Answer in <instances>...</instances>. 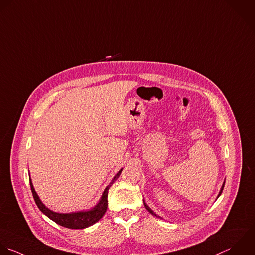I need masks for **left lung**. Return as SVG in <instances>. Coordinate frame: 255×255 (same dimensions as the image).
<instances>
[{
  "instance_id": "1",
  "label": "left lung",
  "mask_w": 255,
  "mask_h": 255,
  "mask_svg": "<svg viewBox=\"0 0 255 255\" xmlns=\"http://www.w3.org/2000/svg\"><path fill=\"white\" fill-rule=\"evenodd\" d=\"M225 183H226V182H224V184H223V187H222V189H221V191H220V193H219V195H218V198H219V197L222 195V193H223V190H224V187H225ZM218 198H217V199H218ZM144 206H145V208L147 209V211H148V212H149L151 215H153V216H156L157 218H160V217H158V216H157V215H156V214H155V213H154V212H153V211H152V210H151V209H150V208H149V207L146 205L145 201H144Z\"/></svg>"
}]
</instances>
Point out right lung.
Returning <instances> with one entry per match:
<instances>
[{
  "label": "right lung",
  "instance_id": "right-lung-1",
  "mask_svg": "<svg viewBox=\"0 0 255 255\" xmlns=\"http://www.w3.org/2000/svg\"><path fill=\"white\" fill-rule=\"evenodd\" d=\"M122 172V169L115 175V177L112 179L111 183L106 187V189L104 190L101 199L99 201V203L90 211H86V212H76V213H70V214H59V213H54L52 211H50L49 209H47L39 200L37 194L35 193L30 177H29V185H30V190L34 199V202L37 206V208L40 210V212L42 214H44L47 218H49L51 221H53L54 223H56L57 225L67 228V229H72V230H82L85 228H88L92 225H94L95 223H97L105 214L106 210H107V206H108V201H107V197H108V190L109 188L113 185V183L119 178L120 174Z\"/></svg>",
  "mask_w": 255,
  "mask_h": 255
}]
</instances>
